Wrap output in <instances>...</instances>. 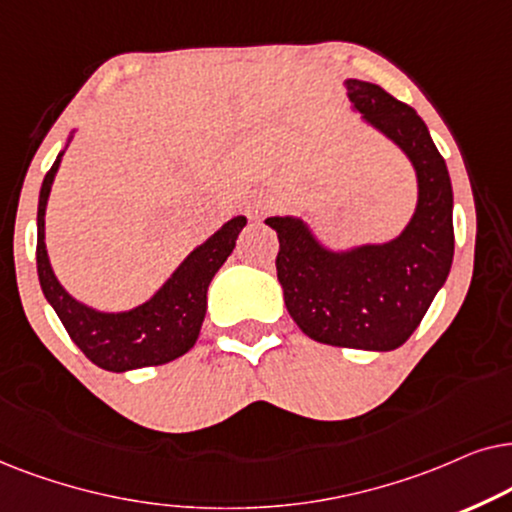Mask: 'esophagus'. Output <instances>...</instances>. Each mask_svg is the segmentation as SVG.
I'll return each instance as SVG.
<instances>
[{"instance_id":"obj_1","label":"esophagus","mask_w":512,"mask_h":512,"mask_svg":"<svg viewBox=\"0 0 512 512\" xmlns=\"http://www.w3.org/2000/svg\"><path fill=\"white\" fill-rule=\"evenodd\" d=\"M245 215H248V220L252 222H260L262 215H264V201L260 196H252V199L245 203Z\"/></svg>"}]
</instances>
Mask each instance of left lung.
Listing matches in <instances>:
<instances>
[{"instance_id":"left-lung-1","label":"left lung","mask_w":512,"mask_h":512,"mask_svg":"<svg viewBox=\"0 0 512 512\" xmlns=\"http://www.w3.org/2000/svg\"><path fill=\"white\" fill-rule=\"evenodd\" d=\"M351 112L412 163L417 206L398 236L335 248L299 215H274L285 309L306 337L360 351L403 346L445 285L454 257L447 163L410 105L370 81L346 79Z\"/></svg>"}]
</instances>
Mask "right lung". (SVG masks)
Returning <instances> with one entry per match:
<instances>
[{
	"mask_svg": "<svg viewBox=\"0 0 512 512\" xmlns=\"http://www.w3.org/2000/svg\"><path fill=\"white\" fill-rule=\"evenodd\" d=\"M74 131L46 173L37 208V274L46 302L58 313L72 342L84 356L107 372H128L138 367L163 365L185 356L199 339L208 309V288L217 271L236 248V238L248 224L243 215L231 217L213 236L177 264L159 290L128 311L93 309L63 288L46 250V206L53 180L70 147Z\"/></svg>",
	"mask_w": 512,
	"mask_h": 512,
	"instance_id": "right-lung-1",
	"label": "right lung"
}]
</instances>
